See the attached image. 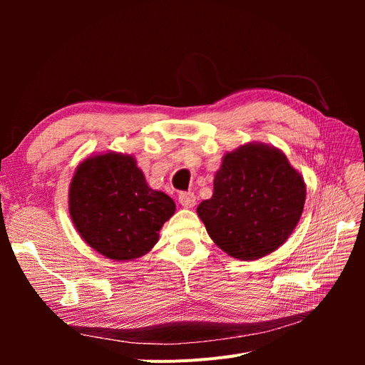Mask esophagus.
<instances>
[{
	"label": "esophagus",
	"instance_id": "esophagus-1",
	"mask_svg": "<svg viewBox=\"0 0 365 365\" xmlns=\"http://www.w3.org/2000/svg\"><path fill=\"white\" fill-rule=\"evenodd\" d=\"M178 202L184 207V208H192L196 204V196L192 192H182L178 196Z\"/></svg>",
	"mask_w": 365,
	"mask_h": 365
}]
</instances>
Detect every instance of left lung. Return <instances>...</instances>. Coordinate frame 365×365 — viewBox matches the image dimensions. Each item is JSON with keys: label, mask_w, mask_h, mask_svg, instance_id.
Masks as SVG:
<instances>
[{"label": "left lung", "mask_w": 365, "mask_h": 365, "mask_svg": "<svg viewBox=\"0 0 365 365\" xmlns=\"http://www.w3.org/2000/svg\"><path fill=\"white\" fill-rule=\"evenodd\" d=\"M304 201L302 173L280 149L254 141L225 153L215 175L213 196L196 212L228 256L257 260L288 240Z\"/></svg>", "instance_id": "8db88e82"}]
</instances>
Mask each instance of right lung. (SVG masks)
Here are the masks:
<instances>
[{
  "instance_id": "add662e5",
  "label": "right lung",
  "mask_w": 365,
  "mask_h": 365,
  "mask_svg": "<svg viewBox=\"0 0 365 365\" xmlns=\"http://www.w3.org/2000/svg\"><path fill=\"white\" fill-rule=\"evenodd\" d=\"M175 210L172 197L150 189L128 153L85 158L70 182L68 212L77 233L94 251L115 262L148 254Z\"/></svg>"
}]
</instances>
